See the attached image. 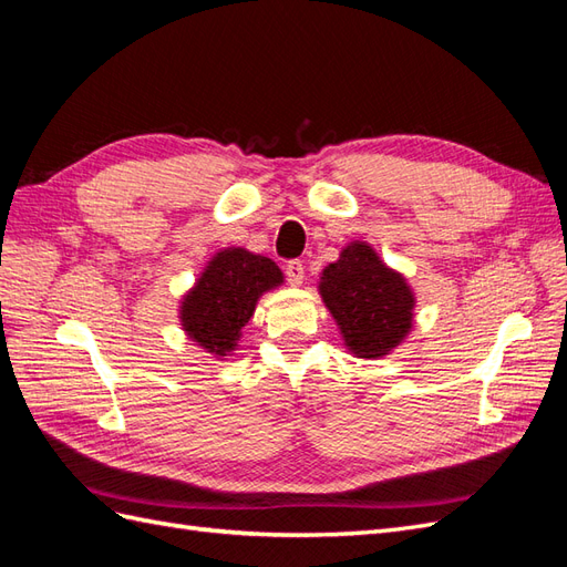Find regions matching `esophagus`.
I'll use <instances>...</instances> for the list:
<instances>
[{
    "instance_id": "obj_1",
    "label": "esophagus",
    "mask_w": 567,
    "mask_h": 567,
    "mask_svg": "<svg viewBox=\"0 0 567 567\" xmlns=\"http://www.w3.org/2000/svg\"><path fill=\"white\" fill-rule=\"evenodd\" d=\"M286 279L290 286H300L305 279V265L300 260H288L286 262Z\"/></svg>"
}]
</instances>
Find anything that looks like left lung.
Instances as JSON below:
<instances>
[{"mask_svg":"<svg viewBox=\"0 0 567 567\" xmlns=\"http://www.w3.org/2000/svg\"><path fill=\"white\" fill-rule=\"evenodd\" d=\"M319 290L357 357L388 354L411 329L414 296L402 274L388 269L367 244L342 250L340 260L323 269Z\"/></svg>","mask_w":567,"mask_h":567,"instance_id":"left-lung-1","label":"left lung"}]
</instances>
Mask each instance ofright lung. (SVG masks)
I'll use <instances>...</instances> for the list:
<instances>
[{
	"instance_id": "add662e5",
	"label": "right lung",
	"mask_w": 567,
	"mask_h": 567,
	"mask_svg": "<svg viewBox=\"0 0 567 567\" xmlns=\"http://www.w3.org/2000/svg\"><path fill=\"white\" fill-rule=\"evenodd\" d=\"M281 281V269L269 257L244 248L217 252L182 302L184 331L208 352L225 357L241 338L257 298Z\"/></svg>"
}]
</instances>
